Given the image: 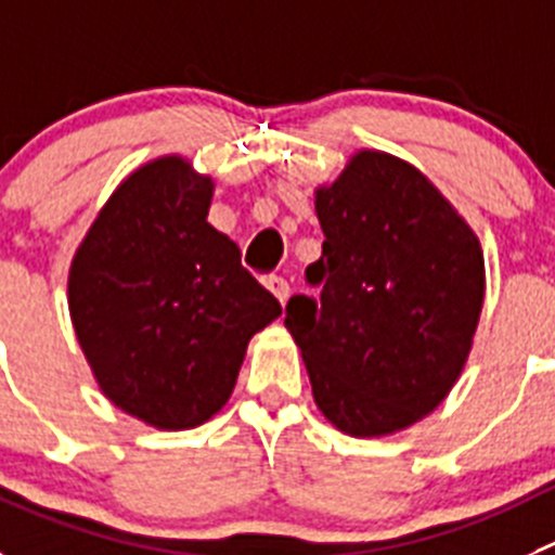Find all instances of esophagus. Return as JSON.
I'll return each mask as SVG.
<instances>
[{"mask_svg": "<svg viewBox=\"0 0 555 555\" xmlns=\"http://www.w3.org/2000/svg\"><path fill=\"white\" fill-rule=\"evenodd\" d=\"M266 287L271 289L273 295H276L279 304H284L289 298V284H287V279H284V276H268Z\"/></svg>", "mask_w": 555, "mask_h": 555, "instance_id": "1", "label": "esophagus"}]
</instances>
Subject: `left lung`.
Returning a JSON list of instances; mask_svg holds the SVG:
<instances>
[{
  "label": "left lung",
  "mask_w": 555,
  "mask_h": 555,
  "mask_svg": "<svg viewBox=\"0 0 555 555\" xmlns=\"http://www.w3.org/2000/svg\"><path fill=\"white\" fill-rule=\"evenodd\" d=\"M320 298L293 295L284 325L312 395L341 433L372 438L441 405L470 353L485 257L474 230L418 169L361 150L314 194Z\"/></svg>",
  "instance_id": "obj_1"
}]
</instances>
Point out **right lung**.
Returning <instances> with one entry per match:
<instances>
[{"instance_id":"add662e5","label":"right lung","mask_w":555,"mask_h":555,"mask_svg":"<svg viewBox=\"0 0 555 555\" xmlns=\"http://www.w3.org/2000/svg\"><path fill=\"white\" fill-rule=\"evenodd\" d=\"M214 180L180 155L150 160L106 202L67 279L70 318L103 395L160 429L219 413L246 345L282 314L207 224Z\"/></svg>"}]
</instances>
